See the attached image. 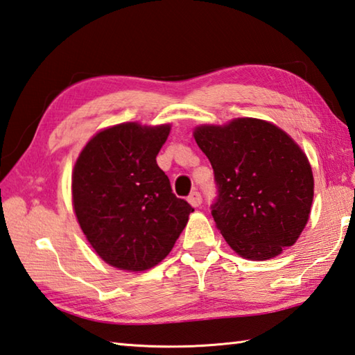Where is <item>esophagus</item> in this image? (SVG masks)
<instances>
[{"label":"esophagus","instance_id":"34e87169","mask_svg":"<svg viewBox=\"0 0 355 355\" xmlns=\"http://www.w3.org/2000/svg\"><path fill=\"white\" fill-rule=\"evenodd\" d=\"M188 202L192 206H200V205H202V194H200L198 191H192L191 194L188 196Z\"/></svg>","mask_w":355,"mask_h":355}]
</instances>
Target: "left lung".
I'll list each match as a JSON object with an SVG mask.
<instances>
[{"mask_svg":"<svg viewBox=\"0 0 355 355\" xmlns=\"http://www.w3.org/2000/svg\"><path fill=\"white\" fill-rule=\"evenodd\" d=\"M194 138L214 171L211 214L230 247L253 261L292 247L313 200L312 169L298 144L281 128L253 118L202 125Z\"/></svg>","mask_w":355,"mask_h":355,"instance_id":"obj_1","label":"left lung"}]
</instances>
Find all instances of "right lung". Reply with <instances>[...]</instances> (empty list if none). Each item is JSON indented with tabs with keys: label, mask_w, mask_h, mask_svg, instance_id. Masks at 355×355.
Masks as SVG:
<instances>
[{
	"label": "right lung",
	"mask_w": 355,
	"mask_h": 355,
	"mask_svg": "<svg viewBox=\"0 0 355 355\" xmlns=\"http://www.w3.org/2000/svg\"><path fill=\"white\" fill-rule=\"evenodd\" d=\"M169 132V125H114L89 139L76 161L77 220L96 253L113 267L143 272L157 266L194 211L173 194L157 164Z\"/></svg>",
	"instance_id": "1"
}]
</instances>
